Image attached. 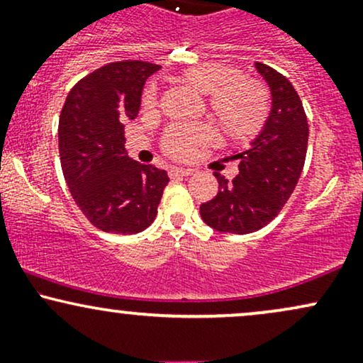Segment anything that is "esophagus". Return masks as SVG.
Here are the masks:
<instances>
[{
	"label": "esophagus",
	"instance_id": "34e87169",
	"mask_svg": "<svg viewBox=\"0 0 363 363\" xmlns=\"http://www.w3.org/2000/svg\"><path fill=\"white\" fill-rule=\"evenodd\" d=\"M193 174H194L193 169H179V167L170 169V176H182V177H187V176H193Z\"/></svg>",
	"mask_w": 363,
	"mask_h": 363
}]
</instances>
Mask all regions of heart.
I'll return each instance as SVG.
<instances>
[{"label":"heart","instance_id":"1","mask_svg":"<svg viewBox=\"0 0 363 363\" xmlns=\"http://www.w3.org/2000/svg\"><path fill=\"white\" fill-rule=\"evenodd\" d=\"M181 77L187 85L208 97L211 118L228 140L244 143L262 131L269 116V95L259 80L240 77L235 68L220 62L189 66ZM157 104L155 89H147L143 94L145 109H155ZM213 138V129L206 124H177L164 135L162 150L176 160H187L194 155L196 148Z\"/></svg>","mask_w":363,"mask_h":363}]
</instances>
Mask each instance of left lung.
I'll return each instance as SVG.
<instances>
[{
	"instance_id": "8db88e82",
	"label": "left lung",
	"mask_w": 363,
	"mask_h": 363,
	"mask_svg": "<svg viewBox=\"0 0 363 363\" xmlns=\"http://www.w3.org/2000/svg\"><path fill=\"white\" fill-rule=\"evenodd\" d=\"M272 91V111L251 148L232 158L239 174L228 179L215 172L218 193L199 206L203 222L225 234H251L268 225L289 201L301 177L309 124L298 94L289 78L256 62Z\"/></svg>"
}]
</instances>
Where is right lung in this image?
I'll list each match as a JSON object with an SVG mask.
<instances>
[{
    "mask_svg": "<svg viewBox=\"0 0 363 363\" xmlns=\"http://www.w3.org/2000/svg\"><path fill=\"white\" fill-rule=\"evenodd\" d=\"M160 66L116 61L69 90L60 116V157L74 203L104 232L131 235L153 223L169 182L165 170L128 157L124 123L138 116L141 91Z\"/></svg>",
    "mask_w": 363,
    "mask_h": 363,
    "instance_id": "1",
    "label": "right lung"
}]
</instances>
